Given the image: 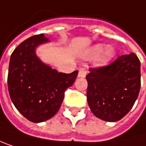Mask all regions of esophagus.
<instances>
[{"label":"esophagus","mask_w":146,"mask_h":146,"mask_svg":"<svg viewBox=\"0 0 146 146\" xmlns=\"http://www.w3.org/2000/svg\"><path fill=\"white\" fill-rule=\"evenodd\" d=\"M87 75V70L85 68H81L78 72V76L79 77H85Z\"/></svg>","instance_id":"1"}]
</instances>
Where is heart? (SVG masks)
Masks as SVG:
<instances>
[{
  "label": "heart",
  "mask_w": 146,
  "mask_h": 146,
  "mask_svg": "<svg viewBox=\"0 0 146 146\" xmlns=\"http://www.w3.org/2000/svg\"><path fill=\"white\" fill-rule=\"evenodd\" d=\"M115 48L111 45L106 46L105 44H96L88 50V58H95L98 57V65L104 66L111 61V59L115 57Z\"/></svg>",
  "instance_id": "obj_1"
}]
</instances>
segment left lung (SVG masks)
I'll return each instance as SVG.
<instances>
[{
    "label": "left lung",
    "instance_id": "8db88e82",
    "mask_svg": "<svg viewBox=\"0 0 146 146\" xmlns=\"http://www.w3.org/2000/svg\"><path fill=\"white\" fill-rule=\"evenodd\" d=\"M87 75L88 103L93 114L106 121L124 117L133 106L140 89V61L131 52L106 66L90 68Z\"/></svg>",
    "mask_w": 146,
    "mask_h": 146
}]
</instances>
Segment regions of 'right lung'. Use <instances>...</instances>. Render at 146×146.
Masks as SVG:
<instances>
[{"mask_svg": "<svg viewBox=\"0 0 146 146\" xmlns=\"http://www.w3.org/2000/svg\"><path fill=\"white\" fill-rule=\"evenodd\" d=\"M49 41L44 34L28 38L13 52L7 85L17 110L29 121L42 122L59 110L64 91L72 86L78 71L65 74L52 69L36 54V47Z\"/></svg>", "mask_w": 146, "mask_h": 146, "instance_id": "add662e5", "label": "right lung"}]
</instances>
